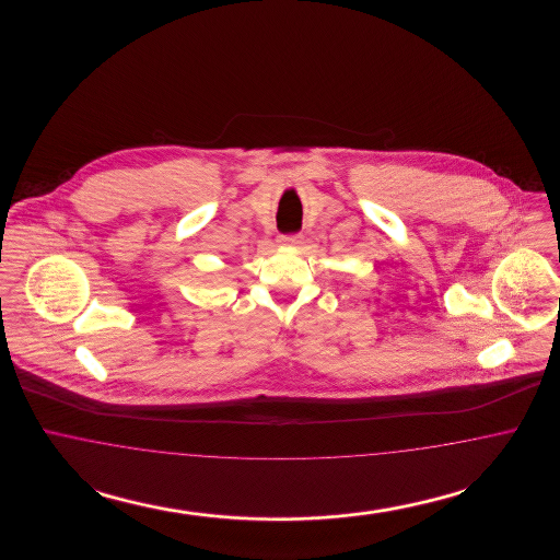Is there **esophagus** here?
<instances>
[{
  "mask_svg": "<svg viewBox=\"0 0 560 560\" xmlns=\"http://www.w3.org/2000/svg\"><path fill=\"white\" fill-rule=\"evenodd\" d=\"M281 245H285V247H295V245H300L304 237L302 235H281Z\"/></svg>",
  "mask_w": 560,
  "mask_h": 560,
  "instance_id": "esophagus-1",
  "label": "esophagus"
}]
</instances>
